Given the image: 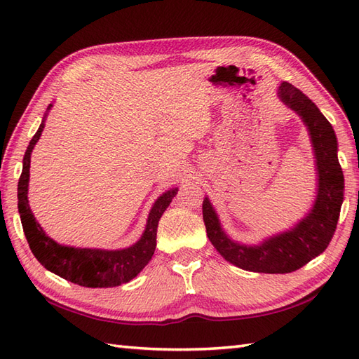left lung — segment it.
I'll list each match as a JSON object with an SVG mask.
<instances>
[{
    "label": "left lung",
    "mask_w": 359,
    "mask_h": 359,
    "mask_svg": "<svg viewBox=\"0 0 359 359\" xmlns=\"http://www.w3.org/2000/svg\"><path fill=\"white\" fill-rule=\"evenodd\" d=\"M280 102L293 109L309 129L315 152L318 188L313 207L290 230L270 236L257 245H245L228 236L208 197L202 203L207 236L225 261L255 273H292L319 256L329 245L344 201V175L338 160V140L330 121L299 89L282 81Z\"/></svg>",
    "instance_id": "1"
}]
</instances>
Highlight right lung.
Segmentation results:
<instances>
[{
    "label": "right lung",
    "mask_w": 359,
    "mask_h": 359,
    "mask_svg": "<svg viewBox=\"0 0 359 359\" xmlns=\"http://www.w3.org/2000/svg\"><path fill=\"white\" fill-rule=\"evenodd\" d=\"M52 104L48 106V112ZM48 112L44 114L41 125L32 137V140L29 142L25 158H22V172L18 182V211L29 247L46 270L55 273L60 278L71 280L74 284L89 288H108L126 284L148 265L152 255H154L158 220L165 210L170 207L179 188L168 189L154 202L142 238L128 248H75L62 245V243L50 239L35 220L27 199L30 154H32L36 142L40 140Z\"/></svg>",
    "instance_id": "add662e5"
}]
</instances>
